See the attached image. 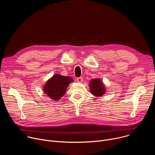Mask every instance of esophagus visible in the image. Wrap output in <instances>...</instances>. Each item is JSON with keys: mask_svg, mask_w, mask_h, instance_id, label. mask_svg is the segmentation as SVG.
<instances>
[{"mask_svg": "<svg viewBox=\"0 0 155 155\" xmlns=\"http://www.w3.org/2000/svg\"><path fill=\"white\" fill-rule=\"evenodd\" d=\"M77 80L78 83H81L82 82V80H83V78L81 77H78L77 78Z\"/></svg>", "mask_w": 155, "mask_h": 155, "instance_id": "34e87169", "label": "esophagus"}]
</instances>
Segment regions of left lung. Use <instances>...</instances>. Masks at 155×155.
<instances>
[{
  "instance_id": "8db88e82",
  "label": "left lung",
  "mask_w": 155,
  "mask_h": 155,
  "mask_svg": "<svg viewBox=\"0 0 155 155\" xmlns=\"http://www.w3.org/2000/svg\"><path fill=\"white\" fill-rule=\"evenodd\" d=\"M90 88L91 94L96 97H99L104 94L106 90L105 85L99 78L90 80Z\"/></svg>"
}]
</instances>
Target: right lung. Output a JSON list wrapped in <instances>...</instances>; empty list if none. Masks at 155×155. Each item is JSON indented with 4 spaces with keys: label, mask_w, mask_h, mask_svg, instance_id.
Masks as SVG:
<instances>
[{
    "label": "right lung",
    "mask_w": 155,
    "mask_h": 155,
    "mask_svg": "<svg viewBox=\"0 0 155 155\" xmlns=\"http://www.w3.org/2000/svg\"><path fill=\"white\" fill-rule=\"evenodd\" d=\"M73 80V78L70 77L55 74L47 81L43 86V92L50 99L58 101L65 93L68 86Z\"/></svg>",
    "instance_id": "1"
}]
</instances>
